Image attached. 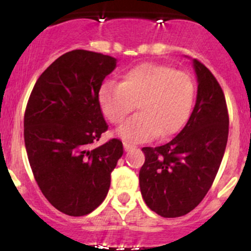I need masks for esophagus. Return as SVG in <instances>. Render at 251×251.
Here are the masks:
<instances>
[{
  "label": "esophagus",
  "mask_w": 251,
  "mask_h": 251,
  "mask_svg": "<svg viewBox=\"0 0 251 251\" xmlns=\"http://www.w3.org/2000/svg\"><path fill=\"white\" fill-rule=\"evenodd\" d=\"M124 149H125L126 151H131V149H132V146H131V144H128V143H124Z\"/></svg>",
  "instance_id": "esophagus-1"
}]
</instances>
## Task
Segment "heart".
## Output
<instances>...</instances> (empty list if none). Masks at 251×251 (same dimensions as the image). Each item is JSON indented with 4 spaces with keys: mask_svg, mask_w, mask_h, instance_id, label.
Instances as JSON below:
<instances>
[{
    "mask_svg": "<svg viewBox=\"0 0 251 251\" xmlns=\"http://www.w3.org/2000/svg\"><path fill=\"white\" fill-rule=\"evenodd\" d=\"M194 98L191 74L154 63L131 68L120 83L105 82L98 91L100 111L113 125H120L137 104V115L118 130L119 137L131 144L178 133L191 116Z\"/></svg>",
    "mask_w": 251,
    "mask_h": 251,
    "instance_id": "obj_1",
    "label": "heart"
}]
</instances>
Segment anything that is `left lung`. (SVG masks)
Listing matches in <instances>:
<instances>
[{"instance_id": "left-lung-1", "label": "left lung", "mask_w": 251, "mask_h": 251, "mask_svg": "<svg viewBox=\"0 0 251 251\" xmlns=\"http://www.w3.org/2000/svg\"><path fill=\"white\" fill-rule=\"evenodd\" d=\"M194 109L183 130L169 143L142 148L140 170L144 201L163 217H179L198 206L209 192L224 158L228 138V110L221 86L199 60Z\"/></svg>"}]
</instances>
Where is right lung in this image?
Segmentation results:
<instances>
[{
    "instance_id": "add662e5",
    "label": "right lung",
    "mask_w": 251,
    "mask_h": 251,
    "mask_svg": "<svg viewBox=\"0 0 251 251\" xmlns=\"http://www.w3.org/2000/svg\"><path fill=\"white\" fill-rule=\"evenodd\" d=\"M116 67L102 53L74 50L40 75L24 115V141L35 181L53 206L83 216L100 206L124 153L120 140L91 148L108 130L98 91Z\"/></svg>"
}]
</instances>
